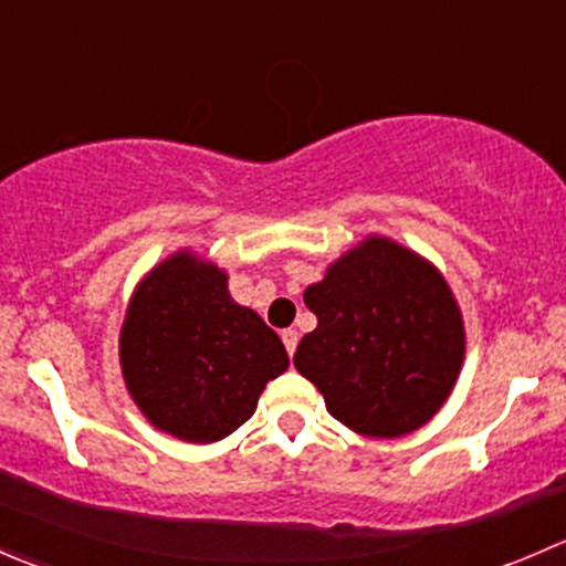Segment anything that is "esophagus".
<instances>
[{"label":"esophagus","instance_id":"34e87169","mask_svg":"<svg viewBox=\"0 0 566 566\" xmlns=\"http://www.w3.org/2000/svg\"><path fill=\"white\" fill-rule=\"evenodd\" d=\"M282 342H284V347H287L290 356H293V353H295V345H298V331H293V328L282 331Z\"/></svg>","mask_w":566,"mask_h":566}]
</instances>
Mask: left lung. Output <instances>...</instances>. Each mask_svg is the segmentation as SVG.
<instances>
[{"instance_id": "1", "label": "left lung", "mask_w": 566, "mask_h": 566, "mask_svg": "<svg viewBox=\"0 0 566 566\" xmlns=\"http://www.w3.org/2000/svg\"><path fill=\"white\" fill-rule=\"evenodd\" d=\"M317 328L293 364L325 408L367 438L424 427L452 394L465 325L443 273L413 249L369 235L304 290Z\"/></svg>"}]
</instances>
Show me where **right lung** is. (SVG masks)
Listing matches in <instances>:
<instances>
[{"label": "right lung", "mask_w": 566, "mask_h": 566, "mask_svg": "<svg viewBox=\"0 0 566 566\" xmlns=\"http://www.w3.org/2000/svg\"><path fill=\"white\" fill-rule=\"evenodd\" d=\"M119 367L156 430L213 443L251 419L290 358L276 331L232 301L227 271L180 249L136 284L119 328Z\"/></svg>", "instance_id": "1"}]
</instances>
